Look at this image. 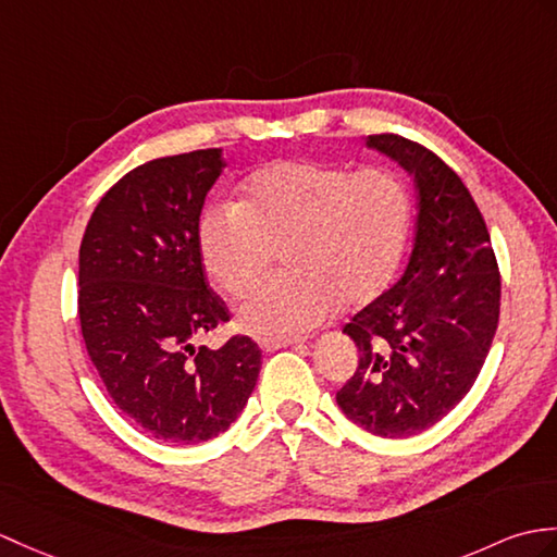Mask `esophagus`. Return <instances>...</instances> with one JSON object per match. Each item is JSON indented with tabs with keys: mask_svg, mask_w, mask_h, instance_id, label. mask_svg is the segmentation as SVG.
Listing matches in <instances>:
<instances>
[{
	"mask_svg": "<svg viewBox=\"0 0 557 557\" xmlns=\"http://www.w3.org/2000/svg\"><path fill=\"white\" fill-rule=\"evenodd\" d=\"M304 339L299 337H261L258 339V346L263 348V351H277V348H287V346H296L301 344Z\"/></svg>",
	"mask_w": 557,
	"mask_h": 557,
	"instance_id": "1",
	"label": "esophagus"
}]
</instances>
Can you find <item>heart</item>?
<instances>
[{"label": "heart", "instance_id": "b5f03b06", "mask_svg": "<svg viewBox=\"0 0 557 557\" xmlns=\"http://www.w3.org/2000/svg\"><path fill=\"white\" fill-rule=\"evenodd\" d=\"M412 199L386 168L277 161L251 173L235 203L215 201L197 220L201 265L232 299L247 296L282 244L287 273L263 282L242 306L258 334H296L344 306H366L404 261Z\"/></svg>", "mask_w": 557, "mask_h": 557}]
</instances>
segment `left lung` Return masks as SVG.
Masks as SVG:
<instances>
[{"label":"left lung","instance_id":"8db88e82","mask_svg":"<svg viewBox=\"0 0 557 557\" xmlns=\"http://www.w3.org/2000/svg\"><path fill=\"white\" fill-rule=\"evenodd\" d=\"M366 145L412 175L420 211L404 277L344 325L360 358L337 404L370 434L408 438L472 389L498 327L500 273L484 218L454 168L394 133L368 135Z\"/></svg>","mask_w":557,"mask_h":557}]
</instances>
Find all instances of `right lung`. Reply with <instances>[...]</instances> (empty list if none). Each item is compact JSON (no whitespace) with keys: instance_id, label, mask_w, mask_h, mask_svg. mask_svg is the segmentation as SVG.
Masks as SVG:
<instances>
[{"instance_id":"obj_1","label":"right lung","mask_w":557,"mask_h":557,"mask_svg":"<svg viewBox=\"0 0 557 557\" xmlns=\"http://www.w3.org/2000/svg\"><path fill=\"white\" fill-rule=\"evenodd\" d=\"M223 165L220 149L137 165L103 194L81 244L87 354L113 404L171 444L223 434L261 370V348L244 334L220 348L194 344L230 320L197 249V220Z\"/></svg>"}]
</instances>
